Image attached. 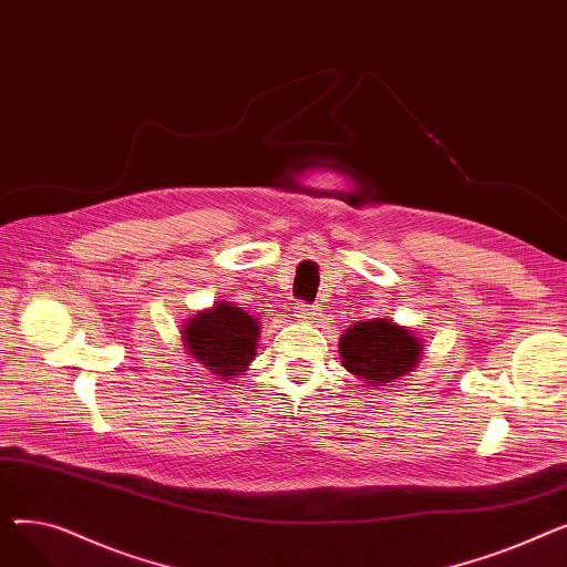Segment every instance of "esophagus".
<instances>
[{
  "label": "esophagus",
  "mask_w": 567,
  "mask_h": 567,
  "mask_svg": "<svg viewBox=\"0 0 567 567\" xmlns=\"http://www.w3.org/2000/svg\"><path fill=\"white\" fill-rule=\"evenodd\" d=\"M296 317H299L301 321H310V319H317L319 317V308L317 306H306V303H299L296 306Z\"/></svg>",
  "instance_id": "obj_1"
}]
</instances>
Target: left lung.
<instances>
[{
    "instance_id": "1",
    "label": "left lung",
    "mask_w": 567,
    "mask_h": 567,
    "mask_svg": "<svg viewBox=\"0 0 567 567\" xmlns=\"http://www.w3.org/2000/svg\"><path fill=\"white\" fill-rule=\"evenodd\" d=\"M425 344L411 326L393 319L355 321L340 338V363L347 372L365 383V389L391 385L406 377L421 361Z\"/></svg>"
}]
</instances>
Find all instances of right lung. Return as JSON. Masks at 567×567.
I'll list each match as a JSON object with an SVG mask.
<instances>
[{
	"instance_id": "1",
	"label": "right lung",
	"mask_w": 567,
	"mask_h": 567,
	"mask_svg": "<svg viewBox=\"0 0 567 567\" xmlns=\"http://www.w3.org/2000/svg\"><path fill=\"white\" fill-rule=\"evenodd\" d=\"M190 359L218 379L244 374L255 361L259 321L229 301H216L182 326Z\"/></svg>"
}]
</instances>
